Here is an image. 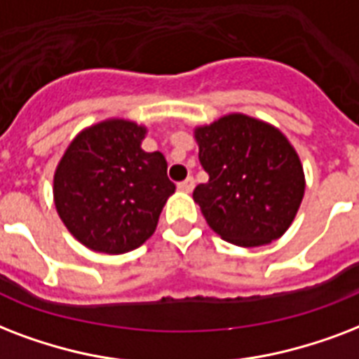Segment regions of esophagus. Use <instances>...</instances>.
Here are the masks:
<instances>
[{
  "instance_id": "obj_1",
  "label": "esophagus",
  "mask_w": 359,
  "mask_h": 359,
  "mask_svg": "<svg viewBox=\"0 0 359 359\" xmlns=\"http://www.w3.org/2000/svg\"><path fill=\"white\" fill-rule=\"evenodd\" d=\"M177 189H180L182 193H191V191L194 189V180H193V177H187L185 182L177 183Z\"/></svg>"
}]
</instances>
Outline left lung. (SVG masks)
Instances as JSON below:
<instances>
[{
  "instance_id": "1",
  "label": "left lung",
  "mask_w": 359,
  "mask_h": 359,
  "mask_svg": "<svg viewBox=\"0 0 359 359\" xmlns=\"http://www.w3.org/2000/svg\"><path fill=\"white\" fill-rule=\"evenodd\" d=\"M194 140L210 180L196 185L193 198L210 229L240 247L279 240L305 193L304 166L288 138L271 123L234 112L194 127Z\"/></svg>"
}]
</instances>
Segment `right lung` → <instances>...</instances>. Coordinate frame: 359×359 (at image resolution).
I'll use <instances>...</instances> for the list:
<instances>
[{"instance_id": "obj_1", "label": "right lung", "mask_w": 359, "mask_h": 359, "mask_svg": "<svg viewBox=\"0 0 359 359\" xmlns=\"http://www.w3.org/2000/svg\"><path fill=\"white\" fill-rule=\"evenodd\" d=\"M146 133L130 119H104L80 130L55 166L57 215L91 251L123 255L140 247L176 191L163 154L140 148Z\"/></svg>"}]
</instances>
